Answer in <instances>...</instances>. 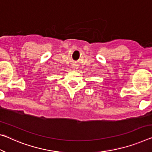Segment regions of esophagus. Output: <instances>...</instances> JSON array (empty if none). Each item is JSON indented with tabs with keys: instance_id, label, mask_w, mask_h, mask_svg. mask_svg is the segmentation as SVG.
Masks as SVG:
<instances>
[{
	"instance_id": "1",
	"label": "esophagus",
	"mask_w": 152,
	"mask_h": 152,
	"mask_svg": "<svg viewBox=\"0 0 152 152\" xmlns=\"http://www.w3.org/2000/svg\"><path fill=\"white\" fill-rule=\"evenodd\" d=\"M77 68H76V67H74V69H76Z\"/></svg>"
}]
</instances>
